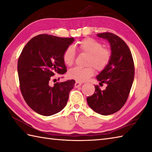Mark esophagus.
I'll list each match as a JSON object with an SVG mask.
<instances>
[{"instance_id": "1", "label": "esophagus", "mask_w": 152, "mask_h": 152, "mask_svg": "<svg viewBox=\"0 0 152 152\" xmlns=\"http://www.w3.org/2000/svg\"><path fill=\"white\" fill-rule=\"evenodd\" d=\"M81 85H82V83H79V82H76L75 83V88L79 87L80 86H81Z\"/></svg>"}]
</instances>
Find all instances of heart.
Returning <instances> with one entry per match:
<instances>
[{
  "label": "heart",
  "mask_w": 152,
  "mask_h": 152,
  "mask_svg": "<svg viewBox=\"0 0 152 152\" xmlns=\"http://www.w3.org/2000/svg\"><path fill=\"white\" fill-rule=\"evenodd\" d=\"M78 50L83 53L88 55L87 67H75L69 71V77L78 82L87 81L94 74V69L102 70L109 64L111 58L110 51L107 48H102L99 42L92 38L85 39L79 43ZM75 59V51L72 47H69L63 54V60L67 66H71Z\"/></svg>",
  "instance_id": "b5f03b06"
}]
</instances>
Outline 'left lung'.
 Listing matches in <instances>:
<instances>
[{
  "mask_svg": "<svg viewBox=\"0 0 152 152\" xmlns=\"http://www.w3.org/2000/svg\"><path fill=\"white\" fill-rule=\"evenodd\" d=\"M97 36L107 39L110 45L109 64L96 76L99 84L107 87L101 91L94 86V93L87 101L96 113L107 116L118 111L126 102L134 81V65L129 48L120 37L109 32L97 34Z\"/></svg>",
  "mask_w": 152,
  "mask_h": 152,
  "instance_id": "1",
  "label": "left lung"
}]
</instances>
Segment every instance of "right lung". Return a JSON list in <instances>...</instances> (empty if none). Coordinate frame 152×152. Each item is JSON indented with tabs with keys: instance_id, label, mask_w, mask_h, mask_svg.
Segmentation results:
<instances>
[{
	"instance_id": "obj_1",
	"label": "right lung",
	"mask_w": 152,
	"mask_h": 152,
	"mask_svg": "<svg viewBox=\"0 0 152 152\" xmlns=\"http://www.w3.org/2000/svg\"><path fill=\"white\" fill-rule=\"evenodd\" d=\"M74 40L73 38L39 34L23 48L18 61L20 87L26 102L38 114L53 115L67 104L75 81L56 83L52 87L49 82L56 74L63 75L67 71L63 54Z\"/></svg>"
}]
</instances>
